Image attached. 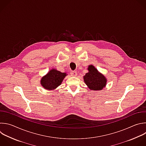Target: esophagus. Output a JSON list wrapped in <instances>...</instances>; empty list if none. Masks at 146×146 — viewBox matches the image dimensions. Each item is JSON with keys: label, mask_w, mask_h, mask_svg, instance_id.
I'll use <instances>...</instances> for the list:
<instances>
[{"label": "esophagus", "mask_w": 146, "mask_h": 146, "mask_svg": "<svg viewBox=\"0 0 146 146\" xmlns=\"http://www.w3.org/2000/svg\"><path fill=\"white\" fill-rule=\"evenodd\" d=\"M70 74L72 76H73V77H76L77 75V72L76 71H73L70 73Z\"/></svg>", "instance_id": "1"}]
</instances>
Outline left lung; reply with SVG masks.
Returning <instances> with one entry per match:
<instances>
[{
	"label": "left lung",
	"instance_id": "1",
	"mask_svg": "<svg viewBox=\"0 0 146 146\" xmlns=\"http://www.w3.org/2000/svg\"><path fill=\"white\" fill-rule=\"evenodd\" d=\"M88 72L83 77L84 81L88 87L92 90H102L107 85L106 77L98 71L93 65L88 68Z\"/></svg>",
	"mask_w": 146,
	"mask_h": 146
}]
</instances>
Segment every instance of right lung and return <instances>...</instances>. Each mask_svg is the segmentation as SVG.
I'll list each match as a JSON object with an SVG mask.
<instances>
[{
	"instance_id": "1",
	"label": "right lung",
	"mask_w": 146,
	"mask_h": 146,
	"mask_svg": "<svg viewBox=\"0 0 146 146\" xmlns=\"http://www.w3.org/2000/svg\"><path fill=\"white\" fill-rule=\"evenodd\" d=\"M66 76V73H62L56 69H52L42 77L40 85L46 90H54L61 84Z\"/></svg>"
}]
</instances>
